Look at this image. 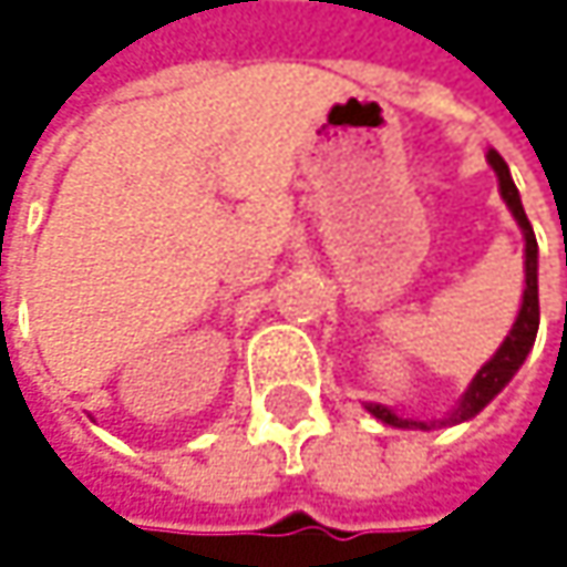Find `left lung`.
Segmentation results:
<instances>
[{"label": "left lung", "mask_w": 567, "mask_h": 567, "mask_svg": "<svg viewBox=\"0 0 567 567\" xmlns=\"http://www.w3.org/2000/svg\"><path fill=\"white\" fill-rule=\"evenodd\" d=\"M489 167L496 171L499 179V196L503 203L509 206L512 219L518 223L522 229V239H525V288H522V305H518V315L512 321L506 341L496 348V354L476 371V378L470 381V388L463 391V396L456 400V406L440 416V420H413V416H400L394 406H384V403H364V410L388 423L396 430H440V426H456V423H466L473 420L480 410H486V403H493V396L503 394V388L509 384L512 378L518 374V368L525 364L532 344H535V334H538V243H535V233H532V223L522 209V196L512 183V173L506 167V161L489 151L486 154Z\"/></svg>", "instance_id": "left-lung-1"}]
</instances>
